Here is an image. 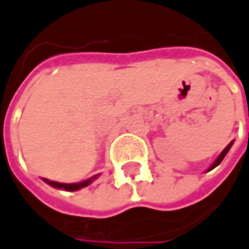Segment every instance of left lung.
Segmentation results:
<instances>
[{
  "label": "left lung",
  "instance_id": "8db88e82",
  "mask_svg": "<svg viewBox=\"0 0 249 249\" xmlns=\"http://www.w3.org/2000/svg\"><path fill=\"white\" fill-rule=\"evenodd\" d=\"M232 144H234V141H231V142H230V144H228V145H227V147L224 148V151H222V152H221V154H219V155H218V158H216V160H215V161H214V164H213V165H211V167H210V168H208V171L214 170V168H215V167H216V165H219V164H221V161H222V160H224V157H225V155H227V152H228V151H230V148L232 147Z\"/></svg>",
  "mask_w": 249,
  "mask_h": 249
}]
</instances>
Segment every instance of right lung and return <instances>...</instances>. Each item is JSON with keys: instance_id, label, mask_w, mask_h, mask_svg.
<instances>
[{"instance_id": "obj_1", "label": "right lung", "mask_w": 249, "mask_h": 249, "mask_svg": "<svg viewBox=\"0 0 249 249\" xmlns=\"http://www.w3.org/2000/svg\"><path fill=\"white\" fill-rule=\"evenodd\" d=\"M98 175H95V177H92V178H89V179H85V181H82V182H75V184H62V182H57V181H50V179H45L44 178V181L47 182V184H50L51 187H54V188H58V190H65V191H78L81 188H85V187H88L95 178H97Z\"/></svg>"}]
</instances>
